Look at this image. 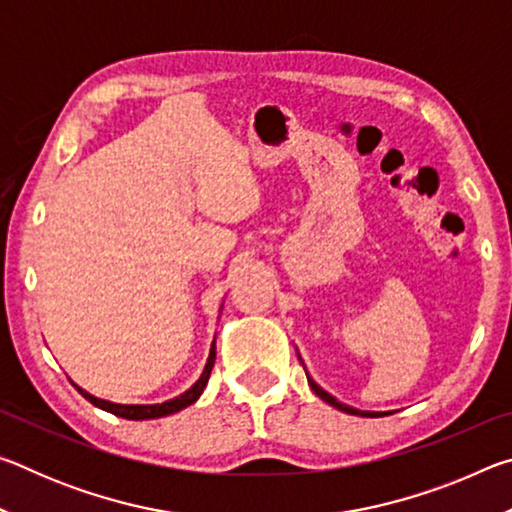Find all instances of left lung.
I'll return each mask as SVG.
<instances>
[{"mask_svg":"<svg viewBox=\"0 0 512 512\" xmlns=\"http://www.w3.org/2000/svg\"><path fill=\"white\" fill-rule=\"evenodd\" d=\"M300 357V354H298ZM300 363H302V359H300ZM302 366H305V363H302ZM305 372H307V368H305ZM307 381H309V386H311V391H314L320 400H325L327 404H332L334 409H339V411H343V413H350V415H361V418H377V415H388V413H375V411H359V409H352V406H348V404H341L339 400H336V397H332L329 395L327 391H323V388H320L314 379H311L309 375H307Z\"/></svg>","mask_w":512,"mask_h":512,"instance_id":"1","label":"left lung"}]
</instances>
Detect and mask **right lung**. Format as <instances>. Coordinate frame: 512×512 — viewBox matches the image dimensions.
Wrapping results in <instances>:
<instances>
[{"mask_svg":"<svg viewBox=\"0 0 512 512\" xmlns=\"http://www.w3.org/2000/svg\"><path fill=\"white\" fill-rule=\"evenodd\" d=\"M214 359H216V345L212 343L210 357H207L205 368H203L201 377H198L196 384L189 388V391H185L183 395L173 397V400H167L162 404H115V402H108V400H99V397H94L88 391H83L81 386H76V388H79V393L85 397V400L92 402L94 406H99V409H103V411L112 413V415H119V418H126V420L164 418V415H171V413H178V411L187 409L189 404H194L198 397H201V393L205 391V386H207V379H210V375H212Z\"/></svg>","mask_w":512,"mask_h":512,"instance_id":"right-lung-1","label":"right lung"}]
</instances>
